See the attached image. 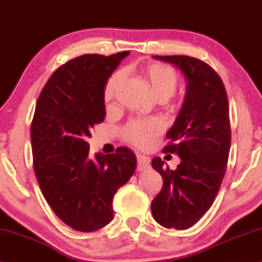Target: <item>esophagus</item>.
<instances>
[{
  "label": "esophagus",
  "instance_id": "esophagus-1",
  "mask_svg": "<svg viewBox=\"0 0 262 262\" xmlns=\"http://www.w3.org/2000/svg\"><path fill=\"white\" fill-rule=\"evenodd\" d=\"M150 167V158L144 155H137V170L147 171Z\"/></svg>",
  "mask_w": 262,
  "mask_h": 262
}]
</instances>
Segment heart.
Listing matches in <instances>:
<instances>
[{
    "label": "heart",
    "instance_id": "heart-1",
    "mask_svg": "<svg viewBox=\"0 0 262 262\" xmlns=\"http://www.w3.org/2000/svg\"><path fill=\"white\" fill-rule=\"evenodd\" d=\"M142 76L151 91L159 100H165L174 94L179 84V76L170 66L162 63H150L142 69ZM122 72L111 75L104 89L106 103H112L118 88L122 82ZM164 130L163 122L157 118L144 120H130L121 132L122 139L136 148L148 149L154 144L157 137Z\"/></svg>",
    "mask_w": 262,
    "mask_h": 262
}]
</instances>
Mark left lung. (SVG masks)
I'll use <instances>...</instances> for the list:
<instances>
[{"label": "left lung", "instance_id": "obj_1", "mask_svg": "<svg viewBox=\"0 0 262 262\" xmlns=\"http://www.w3.org/2000/svg\"><path fill=\"white\" fill-rule=\"evenodd\" d=\"M154 57L179 68L187 85L183 107L166 134L170 142L163 149L178 155L181 162L173 171L159 157L151 161L163 178L151 211L163 227L185 230L209 210L227 171L231 144L228 95L206 62L186 55Z\"/></svg>", "mask_w": 262, "mask_h": 262}]
</instances>
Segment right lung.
<instances>
[{"label":"right lung","mask_w":262,"mask_h":262,"mask_svg":"<svg viewBox=\"0 0 262 262\" xmlns=\"http://www.w3.org/2000/svg\"><path fill=\"white\" fill-rule=\"evenodd\" d=\"M129 52L84 54L57 68L39 95L31 123L33 168L42 195L59 219L77 231L92 232L113 219L112 201L136 168V156L89 155L88 137L104 121V89Z\"/></svg>","instance_id":"obj_1"}]
</instances>
